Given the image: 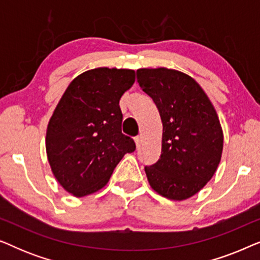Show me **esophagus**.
<instances>
[{"label":"esophagus","mask_w":260,"mask_h":260,"mask_svg":"<svg viewBox=\"0 0 260 260\" xmlns=\"http://www.w3.org/2000/svg\"><path fill=\"white\" fill-rule=\"evenodd\" d=\"M135 143H136V147H137V148L140 147V144H141V137H140V136L135 137Z\"/></svg>","instance_id":"34e87169"}]
</instances>
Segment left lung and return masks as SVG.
I'll return each instance as SVG.
<instances>
[{
    "instance_id": "1",
    "label": "left lung",
    "mask_w": 260,
    "mask_h": 260,
    "mask_svg": "<svg viewBox=\"0 0 260 260\" xmlns=\"http://www.w3.org/2000/svg\"><path fill=\"white\" fill-rule=\"evenodd\" d=\"M136 74L163 125L161 156L144 167L148 181L162 197L186 200L205 187L221 159L218 115L200 85L187 74L165 67L140 69Z\"/></svg>"
}]
</instances>
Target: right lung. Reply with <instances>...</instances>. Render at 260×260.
Here are the masks:
<instances>
[{"label":"right lung","mask_w":260,"mask_h":260,"mask_svg":"<svg viewBox=\"0 0 260 260\" xmlns=\"http://www.w3.org/2000/svg\"><path fill=\"white\" fill-rule=\"evenodd\" d=\"M135 83V71L101 67L78 76L49 119L46 150L58 182L74 197L108 183L126 152L136 149L122 133L119 99Z\"/></svg>","instance_id":"add662e5"}]
</instances>
